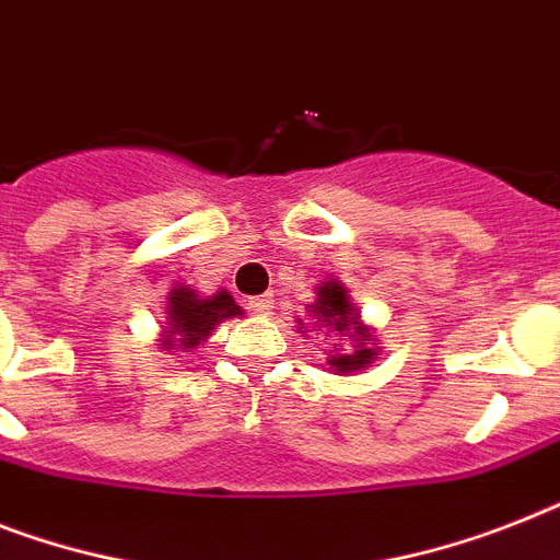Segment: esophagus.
Instances as JSON below:
<instances>
[{"label": "esophagus", "mask_w": 560, "mask_h": 560, "mask_svg": "<svg viewBox=\"0 0 560 560\" xmlns=\"http://www.w3.org/2000/svg\"><path fill=\"white\" fill-rule=\"evenodd\" d=\"M271 308H275V298H271V294H257V298H248V312L271 314Z\"/></svg>", "instance_id": "obj_1"}]
</instances>
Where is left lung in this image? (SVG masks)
Wrapping results in <instances>:
<instances>
[{
    "mask_svg": "<svg viewBox=\"0 0 560 560\" xmlns=\"http://www.w3.org/2000/svg\"><path fill=\"white\" fill-rule=\"evenodd\" d=\"M314 294L317 298L306 306V317H298V331L303 337L312 335V331L335 337L329 358H326L329 372L358 374L372 366L381 346H377V335H374L372 326L360 320V312L349 298V289L331 277V280H320ZM337 339H349L353 349L343 350L336 343Z\"/></svg>",
    "mask_w": 560,
    "mask_h": 560,
    "instance_id": "8db88e82",
    "label": "left lung"
}]
</instances>
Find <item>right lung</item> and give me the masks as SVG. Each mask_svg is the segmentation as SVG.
Masks as SVG:
<instances>
[{"label":"right lung","mask_w":560,"mask_h":560,"mask_svg":"<svg viewBox=\"0 0 560 560\" xmlns=\"http://www.w3.org/2000/svg\"><path fill=\"white\" fill-rule=\"evenodd\" d=\"M168 320L163 326V335L156 340V346L163 349H197L206 343L211 331L223 320L240 317L243 308L234 303L229 291L220 289L214 294H197L191 285H174L168 291Z\"/></svg>","instance_id":"1"}]
</instances>
